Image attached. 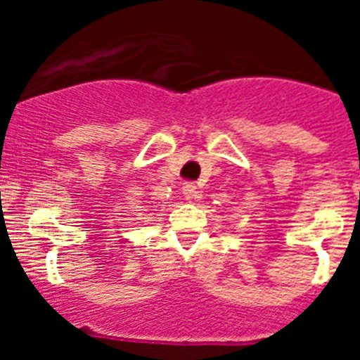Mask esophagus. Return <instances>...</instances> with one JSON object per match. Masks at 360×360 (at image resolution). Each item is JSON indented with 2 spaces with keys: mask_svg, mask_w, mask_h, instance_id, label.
<instances>
[{
  "mask_svg": "<svg viewBox=\"0 0 360 360\" xmlns=\"http://www.w3.org/2000/svg\"><path fill=\"white\" fill-rule=\"evenodd\" d=\"M182 193H184V196H186V200H196V198H200V196H202V193L198 191V187H196L193 182L184 184Z\"/></svg>",
  "mask_w": 360,
  "mask_h": 360,
  "instance_id": "34e87169",
  "label": "esophagus"
}]
</instances>
